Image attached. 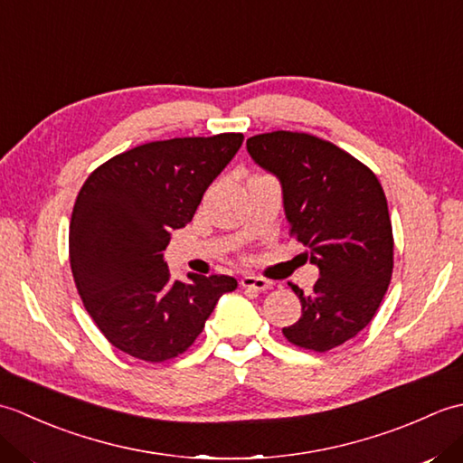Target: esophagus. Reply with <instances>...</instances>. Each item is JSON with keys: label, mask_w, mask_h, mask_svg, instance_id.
<instances>
[{"label": "esophagus", "mask_w": 463, "mask_h": 463, "mask_svg": "<svg viewBox=\"0 0 463 463\" xmlns=\"http://www.w3.org/2000/svg\"><path fill=\"white\" fill-rule=\"evenodd\" d=\"M241 287L242 288H252V290H269L272 287V282L260 277H252V274H247V277L241 279Z\"/></svg>", "instance_id": "34e87169"}]
</instances>
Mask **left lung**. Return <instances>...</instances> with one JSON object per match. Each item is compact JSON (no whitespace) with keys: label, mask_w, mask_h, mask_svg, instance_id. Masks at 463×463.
<instances>
[{"label":"left lung","mask_w":463,"mask_h":463,"mask_svg":"<svg viewBox=\"0 0 463 463\" xmlns=\"http://www.w3.org/2000/svg\"><path fill=\"white\" fill-rule=\"evenodd\" d=\"M247 149L280 181L290 234L320 270L310 294L290 284L302 317L282 334L298 348L328 352L368 326L388 290L394 237L386 194L366 165L308 133L254 135Z\"/></svg>","instance_id":"obj_1"}]
</instances>
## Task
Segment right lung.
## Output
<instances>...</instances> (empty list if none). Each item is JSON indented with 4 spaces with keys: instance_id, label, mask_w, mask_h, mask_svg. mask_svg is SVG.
<instances>
[{
    "instance_id": "obj_1",
    "label": "right lung",
    "mask_w": 463,
    "mask_h": 463,
    "mask_svg": "<svg viewBox=\"0 0 463 463\" xmlns=\"http://www.w3.org/2000/svg\"><path fill=\"white\" fill-rule=\"evenodd\" d=\"M242 133L153 141L115 155L81 186L69 260L85 310L115 348L165 362L191 348L216 302L237 288L224 274L173 280L163 260L171 231L193 221Z\"/></svg>"
}]
</instances>
